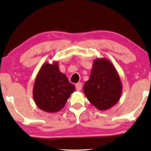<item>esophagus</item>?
<instances>
[{
    "label": "esophagus",
    "mask_w": 151,
    "mask_h": 151,
    "mask_svg": "<svg viewBox=\"0 0 151 151\" xmlns=\"http://www.w3.org/2000/svg\"><path fill=\"white\" fill-rule=\"evenodd\" d=\"M76 90H77V91H80V90H81L82 89V83H80V82H79V83L76 84Z\"/></svg>",
    "instance_id": "34e87169"
}]
</instances>
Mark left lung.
I'll return each instance as SVG.
<instances>
[{"mask_svg": "<svg viewBox=\"0 0 151 151\" xmlns=\"http://www.w3.org/2000/svg\"><path fill=\"white\" fill-rule=\"evenodd\" d=\"M83 90L88 100L98 110H108L116 104L121 97L122 86L113 63L104 58L95 60Z\"/></svg>", "mask_w": 151, "mask_h": 151, "instance_id": "1", "label": "left lung"}]
</instances>
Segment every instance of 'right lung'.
<instances>
[{
  "mask_svg": "<svg viewBox=\"0 0 151 151\" xmlns=\"http://www.w3.org/2000/svg\"><path fill=\"white\" fill-rule=\"evenodd\" d=\"M65 74L59 70L58 63L43 64L35 79L33 97L37 106L47 113H57L63 109L75 91Z\"/></svg>",
  "mask_w": 151,
  "mask_h": 151,
  "instance_id": "obj_1",
  "label": "right lung"
}]
</instances>
